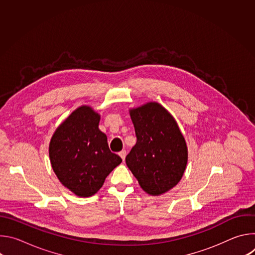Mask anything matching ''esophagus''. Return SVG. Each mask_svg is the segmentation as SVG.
Returning a JSON list of instances; mask_svg holds the SVG:
<instances>
[{
    "instance_id": "esophagus-1",
    "label": "esophagus",
    "mask_w": 255,
    "mask_h": 255,
    "mask_svg": "<svg viewBox=\"0 0 255 255\" xmlns=\"http://www.w3.org/2000/svg\"><path fill=\"white\" fill-rule=\"evenodd\" d=\"M119 155H120V157L123 159V161L125 160V157H126V150H122V151H120L119 152Z\"/></svg>"
}]
</instances>
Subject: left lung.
I'll return each mask as SVG.
<instances>
[{
    "instance_id": "8db88e82",
    "label": "left lung",
    "mask_w": 255,
    "mask_h": 255,
    "mask_svg": "<svg viewBox=\"0 0 255 255\" xmlns=\"http://www.w3.org/2000/svg\"><path fill=\"white\" fill-rule=\"evenodd\" d=\"M137 142L126 164L141 189L151 196L165 194L184 175L188 146L172 115L156 102L129 110Z\"/></svg>"
}]
</instances>
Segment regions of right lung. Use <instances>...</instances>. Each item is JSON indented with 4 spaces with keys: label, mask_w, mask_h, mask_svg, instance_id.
Wrapping results in <instances>:
<instances>
[{
    "label": "right lung",
    "mask_w": 255,
    "mask_h": 255,
    "mask_svg": "<svg viewBox=\"0 0 255 255\" xmlns=\"http://www.w3.org/2000/svg\"><path fill=\"white\" fill-rule=\"evenodd\" d=\"M101 116L83 105L54 131L49 143L52 169L60 183L78 197L95 195L122 159L109 149L99 129Z\"/></svg>",
    "instance_id": "1"
}]
</instances>
